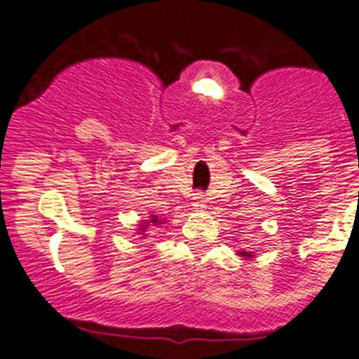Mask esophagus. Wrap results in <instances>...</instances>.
Masks as SVG:
<instances>
[{"instance_id": "1", "label": "esophagus", "mask_w": 359, "mask_h": 359, "mask_svg": "<svg viewBox=\"0 0 359 359\" xmlns=\"http://www.w3.org/2000/svg\"><path fill=\"white\" fill-rule=\"evenodd\" d=\"M192 207L194 208L205 207V198H203V194H194V203H192Z\"/></svg>"}]
</instances>
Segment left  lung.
<instances>
[{
    "mask_svg": "<svg viewBox=\"0 0 359 359\" xmlns=\"http://www.w3.org/2000/svg\"><path fill=\"white\" fill-rule=\"evenodd\" d=\"M241 257H253L252 252H237Z\"/></svg>",
    "mask_w": 359,
    "mask_h": 359,
    "instance_id": "left-lung-1",
    "label": "left lung"
}]
</instances>
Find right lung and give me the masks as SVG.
Masks as SVG:
<instances>
[{
	"mask_svg": "<svg viewBox=\"0 0 359 359\" xmlns=\"http://www.w3.org/2000/svg\"><path fill=\"white\" fill-rule=\"evenodd\" d=\"M149 224H163V221H161V219H158V215H151V219H149V221H142V224H140L142 236H144V231L147 230Z\"/></svg>",
	"mask_w": 359,
	"mask_h": 359,
	"instance_id": "add662e5",
	"label": "right lung"
}]
</instances>
